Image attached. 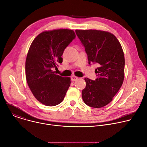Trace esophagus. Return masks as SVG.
<instances>
[{"label": "esophagus", "mask_w": 147, "mask_h": 147, "mask_svg": "<svg viewBox=\"0 0 147 147\" xmlns=\"http://www.w3.org/2000/svg\"><path fill=\"white\" fill-rule=\"evenodd\" d=\"M78 78V77H76V76H72L71 77V80L72 81H76Z\"/></svg>", "instance_id": "esophagus-1"}]
</instances>
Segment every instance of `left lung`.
Returning <instances> with one entry per match:
<instances>
[{
  "mask_svg": "<svg viewBox=\"0 0 147 147\" xmlns=\"http://www.w3.org/2000/svg\"><path fill=\"white\" fill-rule=\"evenodd\" d=\"M87 54L88 63H96V79L85 78L82 98L88 106L100 108L110 103L120 90L124 77V56L116 37L109 32L76 30Z\"/></svg>",
  "mask_w": 147,
  "mask_h": 147,
  "instance_id": "left-lung-1",
  "label": "left lung"
}]
</instances>
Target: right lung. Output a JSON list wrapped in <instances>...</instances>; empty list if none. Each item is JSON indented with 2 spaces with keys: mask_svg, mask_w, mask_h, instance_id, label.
<instances>
[{
  "mask_svg": "<svg viewBox=\"0 0 147 147\" xmlns=\"http://www.w3.org/2000/svg\"><path fill=\"white\" fill-rule=\"evenodd\" d=\"M75 38L71 30L46 31L30 47L26 61L27 82L35 98L46 106L60 103L70 86V77L56 74L52 69L62 62L65 49Z\"/></svg>",
  "mask_w": 147,
  "mask_h": 147,
  "instance_id": "obj_1",
  "label": "right lung"
}]
</instances>
